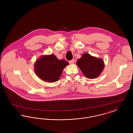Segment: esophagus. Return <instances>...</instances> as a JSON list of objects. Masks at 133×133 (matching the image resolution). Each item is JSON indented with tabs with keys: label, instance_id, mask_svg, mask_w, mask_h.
<instances>
[{
	"label": "esophagus",
	"instance_id": "34e87169",
	"mask_svg": "<svg viewBox=\"0 0 133 133\" xmlns=\"http://www.w3.org/2000/svg\"><path fill=\"white\" fill-rule=\"evenodd\" d=\"M69 63L70 64H73L74 63V60L72 59V60L69 61Z\"/></svg>",
	"mask_w": 133,
	"mask_h": 133
}]
</instances>
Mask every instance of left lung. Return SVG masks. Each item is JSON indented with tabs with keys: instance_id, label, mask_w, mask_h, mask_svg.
Returning a JSON list of instances; mask_svg holds the SVG:
<instances>
[{
	"instance_id": "obj_1",
	"label": "left lung",
	"mask_w": 133,
	"mask_h": 133,
	"mask_svg": "<svg viewBox=\"0 0 133 133\" xmlns=\"http://www.w3.org/2000/svg\"><path fill=\"white\" fill-rule=\"evenodd\" d=\"M77 65L89 79H94L99 76L105 65L102 59L92 56L88 53H84L77 60Z\"/></svg>"
}]
</instances>
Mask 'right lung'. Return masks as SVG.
<instances>
[{"label":"right lung","instance_id":"1","mask_svg":"<svg viewBox=\"0 0 133 133\" xmlns=\"http://www.w3.org/2000/svg\"><path fill=\"white\" fill-rule=\"evenodd\" d=\"M69 64L63 59L59 60L54 54L43 55L34 64L36 74L41 80L49 82L57 81L64 68Z\"/></svg>","mask_w":133,"mask_h":133}]
</instances>
